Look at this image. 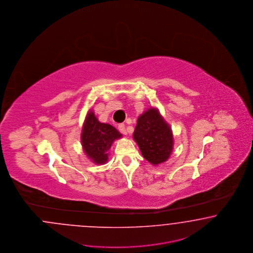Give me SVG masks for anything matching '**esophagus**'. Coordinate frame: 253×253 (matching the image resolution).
Here are the masks:
<instances>
[{"instance_id": "esophagus-1", "label": "esophagus", "mask_w": 253, "mask_h": 253, "mask_svg": "<svg viewBox=\"0 0 253 253\" xmlns=\"http://www.w3.org/2000/svg\"><path fill=\"white\" fill-rule=\"evenodd\" d=\"M118 129L119 131L124 134V135H126V126L124 124H121L118 126Z\"/></svg>"}]
</instances>
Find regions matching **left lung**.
<instances>
[{"label":"left lung","mask_w":253,"mask_h":253,"mask_svg":"<svg viewBox=\"0 0 253 253\" xmlns=\"http://www.w3.org/2000/svg\"><path fill=\"white\" fill-rule=\"evenodd\" d=\"M133 138L143 157L153 165L167 161L171 154V130L155 109H150L139 116Z\"/></svg>","instance_id":"8db88e82"}]
</instances>
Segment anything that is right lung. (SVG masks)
<instances>
[{"label":"right lung","mask_w":253,"mask_h":253,"mask_svg":"<svg viewBox=\"0 0 253 253\" xmlns=\"http://www.w3.org/2000/svg\"><path fill=\"white\" fill-rule=\"evenodd\" d=\"M122 135L111 125L99 123L90 112L82 132V144L88 157L95 163L104 164L108 159V152L114 140Z\"/></svg>","instance_id":"add662e5"}]
</instances>
